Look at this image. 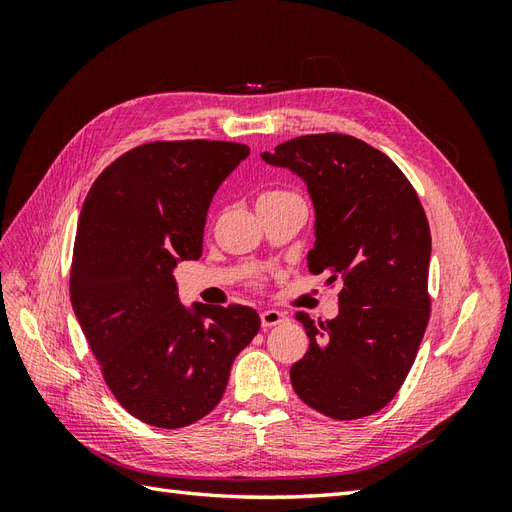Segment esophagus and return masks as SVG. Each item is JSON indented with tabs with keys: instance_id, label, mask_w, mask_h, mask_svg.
I'll use <instances>...</instances> for the list:
<instances>
[{
	"instance_id": "esophagus-1",
	"label": "esophagus",
	"mask_w": 512,
	"mask_h": 512,
	"mask_svg": "<svg viewBox=\"0 0 512 512\" xmlns=\"http://www.w3.org/2000/svg\"><path fill=\"white\" fill-rule=\"evenodd\" d=\"M260 322L265 329L277 327V324L286 322V314L280 312V309H265V312H260Z\"/></svg>"
}]
</instances>
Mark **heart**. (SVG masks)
Instances as JSON below:
<instances>
[{
  "instance_id": "1",
  "label": "heart",
  "mask_w": 512,
  "mask_h": 512,
  "mask_svg": "<svg viewBox=\"0 0 512 512\" xmlns=\"http://www.w3.org/2000/svg\"><path fill=\"white\" fill-rule=\"evenodd\" d=\"M267 194H286V192H267Z\"/></svg>"
}]
</instances>
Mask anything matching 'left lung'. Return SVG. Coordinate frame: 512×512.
<instances>
[{"label":"left lung","instance_id":"obj_1","mask_svg":"<svg viewBox=\"0 0 512 512\" xmlns=\"http://www.w3.org/2000/svg\"><path fill=\"white\" fill-rule=\"evenodd\" d=\"M262 160L307 183L316 209L307 269L342 284L337 318L297 314L309 348L290 367L292 389L337 421L374 414L404 384L429 322L425 209L389 156L348 134L292 138Z\"/></svg>","mask_w":512,"mask_h":512}]
</instances>
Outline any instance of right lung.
Listing matches in <instances>:
<instances>
[{
    "label": "right lung",
    "instance_id": "1",
    "mask_svg": "<svg viewBox=\"0 0 512 512\" xmlns=\"http://www.w3.org/2000/svg\"><path fill=\"white\" fill-rule=\"evenodd\" d=\"M250 156L226 141H156L94 181L76 226L70 301L108 389L138 421L179 429L209 414L256 309L179 303L173 269L203 254L220 183Z\"/></svg>",
    "mask_w": 512,
    "mask_h": 512
}]
</instances>
